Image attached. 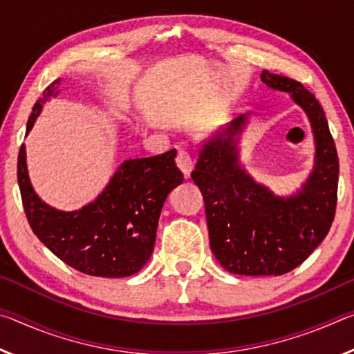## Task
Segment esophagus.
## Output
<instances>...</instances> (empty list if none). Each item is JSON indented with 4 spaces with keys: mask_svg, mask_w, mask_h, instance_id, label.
Wrapping results in <instances>:
<instances>
[{
    "mask_svg": "<svg viewBox=\"0 0 354 354\" xmlns=\"http://www.w3.org/2000/svg\"><path fill=\"white\" fill-rule=\"evenodd\" d=\"M176 165H178V169L183 171V175L185 178H189L192 170H194V158H192L189 151H184V149H181V151H179L176 156Z\"/></svg>",
    "mask_w": 354,
    "mask_h": 354,
    "instance_id": "obj_1",
    "label": "esophagus"
}]
</instances>
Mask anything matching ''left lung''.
<instances>
[{
  "label": "left lung",
  "mask_w": 354,
  "mask_h": 354,
  "mask_svg": "<svg viewBox=\"0 0 354 354\" xmlns=\"http://www.w3.org/2000/svg\"><path fill=\"white\" fill-rule=\"evenodd\" d=\"M261 80L289 92L313 123L315 169L303 190L279 198L242 170L234 137L242 131L245 115L203 147L192 171L205 200L212 253L225 270L247 277L284 274L306 261L326 237L337 206V149L320 103L290 77L263 70Z\"/></svg>",
  "instance_id": "left-lung-1"
}]
</instances>
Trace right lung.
I'll list each match as a JSON object with an SVG mask.
<instances>
[{"instance_id":"1","label":"right lung","mask_w":354,"mask_h":354,"mask_svg":"<svg viewBox=\"0 0 354 354\" xmlns=\"http://www.w3.org/2000/svg\"><path fill=\"white\" fill-rule=\"evenodd\" d=\"M59 82H51L35 103L26 133L41 104L57 93ZM175 156V149H170L153 158L127 160L93 203L75 212H59L34 194L21 145L17 178L29 226L51 253L77 272L103 278L131 277L151 256L160 209L184 179Z\"/></svg>"}]
</instances>
